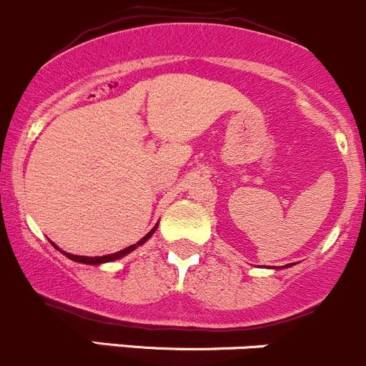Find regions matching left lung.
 Instances as JSON below:
<instances>
[{
  "label": "left lung",
  "instance_id": "1",
  "mask_svg": "<svg viewBox=\"0 0 366 366\" xmlns=\"http://www.w3.org/2000/svg\"><path fill=\"white\" fill-rule=\"evenodd\" d=\"M289 265H292V264H289ZM289 265H285V267H289Z\"/></svg>",
  "mask_w": 366,
  "mask_h": 366
}]
</instances>
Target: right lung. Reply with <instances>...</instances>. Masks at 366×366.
I'll return each instance as SVG.
<instances>
[{
    "instance_id": "obj_1",
    "label": "right lung",
    "mask_w": 366,
    "mask_h": 366,
    "mask_svg": "<svg viewBox=\"0 0 366 366\" xmlns=\"http://www.w3.org/2000/svg\"><path fill=\"white\" fill-rule=\"evenodd\" d=\"M157 224H159V223H156V227H154L152 230H150L149 234L145 235V237H143V239H139V241L136 242V244H131V246H127V248L120 249V252H117V253H112V254H104V257H79V254H72V253H67V252H64V249H60V248H58V246L54 244V242H51V244H53L54 248L58 249V252H61V253L65 254V257L70 258V260H74V262H79V264H86V265H102V264H108V262L120 260V258H124L125 254H129V253H131V252H134L136 248H139V246H143V244H145V242L149 241V239L152 237L154 234H156V230H157Z\"/></svg>"
}]
</instances>
